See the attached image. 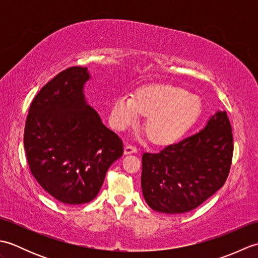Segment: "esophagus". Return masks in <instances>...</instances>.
Returning a JSON list of instances; mask_svg holds the SVG:
<instances>
[{"label":"esophagus","instance_id":"1","mask_svg":"<svg viewBox=\"0 0 258 258\" xmlns=\"http://www.w3.org/2000/svg\"><path fill=\"white\" fill-rule=\"evenodd\" d=\"M138 149H136L135 146L132 145H126L124 147V154L125 155H128V154H133V153H138Z\"/></svg>","mask_w":258,"mask_h":258}]
</instances>
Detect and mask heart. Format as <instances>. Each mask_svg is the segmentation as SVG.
Here are the masks:
<instances>
[{
    "label": "heart",
    "instance_id": "1",
    "mask_svg": "<svg viewBox=\"0 0 258 258\" xmlns=\"http://www.w3.org/2000/svg\"><path fill=\"white\" fill-rule=\"evenodd\" d=\"M200 101L180 87L156 84L115 98L111 106V122L124 131L138 124L141 114L149 115L145 132L152 143L160 146L177 142L194 124L200 114Z\"/></svg>",
    "mask_w": 258,
    "mask_h": 258
}]
</instances>
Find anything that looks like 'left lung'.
Masks as SVG:
<instances>
[{
  "mask_svg": "<svg viewBox=\"0 0 258 258\" xmlns=\"http://www.w3.org/2000/svg\"><path fill=\"white\" fill-rule=\"evenodd\" d=\"M233 134L225 111H217L199 133L157 154L142 157L141 186L152 210H195L225 183L233 157Z\"/></svg>",
  "mask_w": 258,
  "mask_h": 258,
  "instance_id": "1",
  "label": "left lung"
}]
</instances>
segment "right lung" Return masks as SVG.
I'll list each match as a JSON object with an SVG mask.
<instances>
[{
    "label": "right lung",
    "mask_w": 258,
    "mask_h": 258,
    "mask_svg": "<svg viewBox=\"0 0 258 258\" xmlns=\"http://www.w3.org/2000/svg\"><path fill=\"white\" fill-rule=\"evenodd\" d=\"M87 68L57 74L33 100L24 147L33 176L67 205L85 204L100 191L105 174L123 155V143L87 103Z\"/></svg>",
    "instance_id": "right-lung-1"
}]
</instances>
